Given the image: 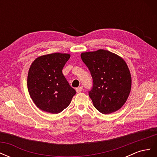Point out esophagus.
<instances>
[{
	"instance_id": "obj_1",
	"label": "esophagus",
	"mask_w": 157,
	"mask_h": 157,
	"mask_svg": "<svg viewBox=\"0 0 157 157\" xmlns=\"http://www.w3.org/2000/svg\"><path fill=\"white\" fill-rule=\"evenodd\" d=\"M82 87H81V86H80V87H78V88H76V91H77V93H79L80 92H82Z\"/></svg>"
}]
</instances>
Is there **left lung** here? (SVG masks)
Instances as JSON below:
<instances>
[{
  "label": "left lung",
  "mask_w": 157,
  "mask_h": 157,
  "mask_svg": "<svg viewBox=\"0 0 157 157\" xmlns=\"http://www.w3.org/2000/svg\"><path fill=\"white\" fill-rule=\"evenodd\" d=\"M80 56L93 79V87L88 93L94 106L103 114L118 111L126 103L131 90V75L125 61L101 49L83 52Z\"/></svg>",
  "instance_id": "1"
}]
</instances>
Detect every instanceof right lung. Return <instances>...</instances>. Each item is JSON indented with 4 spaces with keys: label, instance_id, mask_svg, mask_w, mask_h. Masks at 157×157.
<instances>
[{
    "label": "right lung",
    "instance_id": "right-lung-1",
    "mask_svg": "<svg viewBox=\"0 0 157 157\" xmlns=\"http://www.w3.org/2000/svg\"><path fill=\"white\" fill-rule=\"evenodd\" d=\"M69 54L41 56L32 63L27 77L30 96L40 110L58 114L67 108L76 94L62 73Z\"/></svg>",
    "mask_w": 157,
    "mask_h": 157
}]
</instances>
